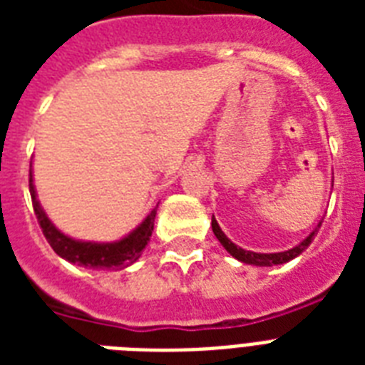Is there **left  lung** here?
<instances>
[{"label": "left lung", "instance_id": "left-lung-1", "mask_svg": "<svg viewBox=\"0 0 365 365\" xmlns=\"http://www.w3.org/2000/svg\"><path fill=\"white\" fill-rule=\"evenodd\" d=\"M320 225H322V223H318V227H320ZM318 227L314 229V231H312V233L309 235L305 240H303V242H299L292 250H286V252H277V254H257V252L242 250L240 246H237L235 242H231V240L225 237V233H223L222 229H220V225H217L216 220L212 217V231H214V235H216V239L222 242L223 248L227 250L229 254L233 255L235 259L242 261V263H248V265H257V267L280 265V263H288V261H292L294 257H297L301 252H305V250L309 248V244L312 242L314 235L318 233Z\"/></svg>", "mask_w": 365, "mask_h": 365}]
</instances>
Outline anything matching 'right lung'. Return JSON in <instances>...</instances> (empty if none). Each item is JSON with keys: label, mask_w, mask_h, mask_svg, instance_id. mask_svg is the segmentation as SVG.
Instances as JSON below:
<instances>
[{"label": "right lung", "mask_w": 365, "mask_h": 365, "mask_svg": "<svg viewBox=\"0 0 365 365\" xmlns=\"http://www.w3.org/2000/svg\"><path fill=\"white\" fill-rule=\"evenodd\" d=\"M30 195L37 222H39V227H41L47 242L51 244V248L60 257H64L66 261H70L73 265L87 267V269H110V271L111 269H125L142 255L143 248L149 242V237L153 233L157 208H153L151 214L130 235H126L125 239L117 240V242H83V240L70 239L68 235L60 233L58 229L53 225V222L48 220L47 214L43 212L41 205H39V200L36 197L31 172Z\"/></svg>", "instance_id": "add662e5"}]
</instances>
